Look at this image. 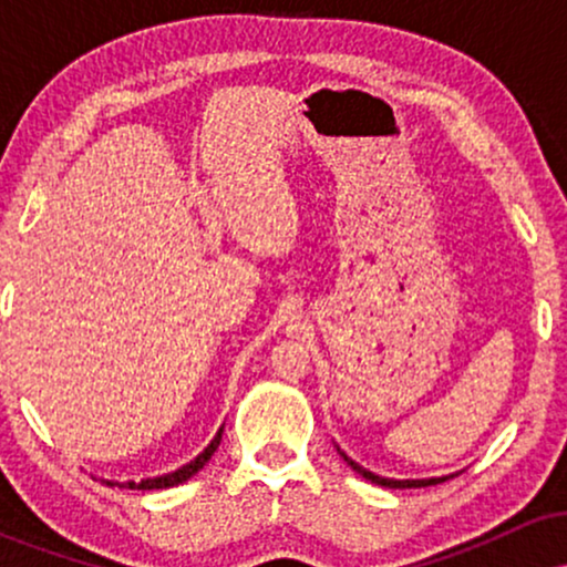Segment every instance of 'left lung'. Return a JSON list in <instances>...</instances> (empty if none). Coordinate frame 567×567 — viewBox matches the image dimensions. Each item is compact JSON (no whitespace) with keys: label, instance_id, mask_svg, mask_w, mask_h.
Wrapping results in <instances>:
<instances>
[{"label":"left lung","instance_id":"left-lung-1","mask_svg":"<svg viewBox=\"0 0 567 567\" xmlns=\"http://www.w3.org/2000/svg\"><path fill=\"white\" fill-rule=\"evenodd\" d=\"M338 451H341V447H338ZM341 455H343V461H347V464H349L351 470H354L357 474H362V477L370 480V483L383 485V487H429V485H440V483H445L447 477H453V474H447V477H421V480H394V477H381V474L370 472V470H365V466L357 464V461H351L349 455L343 453V451H341Z\"/></svg>","mask_w":567,"mask_h":567}]
</instances>
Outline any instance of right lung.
Instances as JSON below:
<instances>
[{"label": "right lung", "instance_id": "add662e5", "mask_svg": "<svg viewBox=\"0 0 567 567\" xmlns=\"http://www.w3.org/2000/svg\"><path fill=\"white\" fill-rule=\"evenodd\" d=\"M220 434H224V426L218 429L216 437L210 440V445H207L205 451H202V453L197 455V458L188 461V464L181 466V470L167 472V474H159V477H146V480H141V483H133V480H127V483H116V480H103V483H106V485L130 487V491H159V487H173V485L186 483V480H188V477H194V474H197V472L202 470V466H205L207 461H210V455L218 451V445H220Z\"/></svg>", "mask_w": 567, "mask_h": 567}]
</instances>
